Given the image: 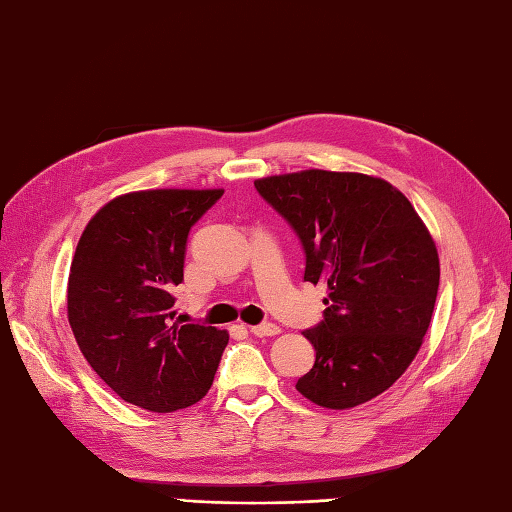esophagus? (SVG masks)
I'll return each instance as SVG.
<instances>
[{
  "mask_svg": "<svg viewBox=\"0 0 512 512\" xmlns=\"http://www.w3.org/2000/svg\"><path fill=\"white\" fill-rule=\"evenodd\" d=\"M249 331H252L256 337H274V335L280 333V326L265 322V324H258V326H249Z\"/></svg>",
  "mask_w": 512,
  "mask_h": 512,
  "instance_id": "obj_1",
  "label": "esophagus"
}]
</instances>
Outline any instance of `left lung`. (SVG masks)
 <instances>
[{
	"label": "left lung",
	"instance_id": "left-lung-1",
	"mask_svg": "<svg viewBox=\"0 0 512 512\" xmlns=\"http://www.w3.org/2000/svg\"><path fill=\"white\" fill-rule=\"evenodd\" d=\"M298 234L306 282H324V320L302 335L313 368L295 390L328 410L385 392L410 368L434 313V238L399 188L381 177L300 170L254 181Z\"/></svg>",
	"mask_w": 512,
	"mask_h": 512
}]
</instances>
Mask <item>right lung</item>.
<instances>
[{"mask_svg": "<svg viewBox=\"0 0 512 512\" xmlns=\"http://www.w3.org/2000/svg\"><path fill=\"white\" fill-rule=\"evenodd\" d=\"M223 190H138L105 203L76 245L67 320L98 377L122 401L166 414L201 401L227 331L175 322L190 227Z\"/></svg>", "mask_w": 512, "mask_h": 512, "instance_id": "add662e5", "label": "right lung"}]
</instances>
